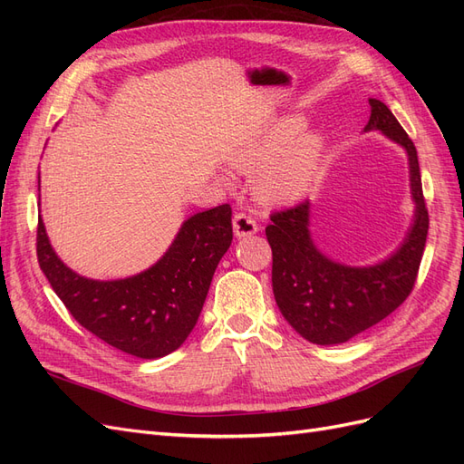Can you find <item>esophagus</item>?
Listing matches in <instances>:
<instances>
[{
	"label": "esophagus",
	"instance_id": "obj_1",
	"mask_svg": "<svg viewBox=\"0 0 464 464\" xmlns=\"http://www.w3.org/2000/svg\"><path fill=\"white\" fill-rule=\"evenodd\" d=\"M232 227H234L236 237H249V236H254L259 230L257 222L251 218L249 215H246V213H237L234 217V220H232Z\"/></svg>",
	"mask_w": 464,
	"mask_h": 464
}]
</instances>
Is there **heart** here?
I'll return each mask as SVG.
<instances>
[{
	"mask_svg": "<svg viewBox=\"0 0 464 464\" xmlns=\"http://www.w3.org/2000/svg\"><path fill=\"white\" fill-rule=\"evenodd\" d=\"M325 154V137L305 128L302 116H286L236 152L244 172L259 170L257 198L266 205L296 203L310 191Z\"/></svg>",
	"mask_w": 464,
	"mask_h": 464,
	"instance_id": "b5f03b06",
	"label": "heart"
}]
</instances>
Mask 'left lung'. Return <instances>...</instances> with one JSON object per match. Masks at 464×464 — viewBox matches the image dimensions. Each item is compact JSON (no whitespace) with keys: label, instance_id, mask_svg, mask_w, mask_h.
I'll use <instances>...</instances> for the list:
<instances>
[{"label":"left lung","instance_id":"8db88e82","mask_svg":"<svg viewBox=\"0 0 464 464\" xmlns=\"http://www.w3.org/2000/svg\"><path fill=\"white\" fill-rule=\"evenodd\" d=\"M363 131H379L409 157L414 217L404 240L383 261L350 266L321 254L310 230V201L280 210L265 228L273 249V294L288 325L321 346L343 344L373 327L409 298L428 237V208L418 154L392 111L370 98Z\"/></svg>","mask_w":464,"mask_h":464}]
</instances>
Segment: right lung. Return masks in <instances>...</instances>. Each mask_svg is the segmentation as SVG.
Masks as SVG:
<instances>
[{"instance_id":"obj_1","label":"right lung","mask_w":464,"mask_h":464,"mask_svg":"<svg viewBox=\"0 0 464 464\" xmlns=\"http://www.w3.org/2000/svg\"><path fill=\"white\" fill-rule=\"evenodd\" d=\"M230 244L232 208L218 205L186 218L170 247L149 269L125 278L94 280L69 269L58 257L38 215L40 269L69 314L98 339L143 360L162 358L186 343Z\"/></svg>"}]
</instances>
